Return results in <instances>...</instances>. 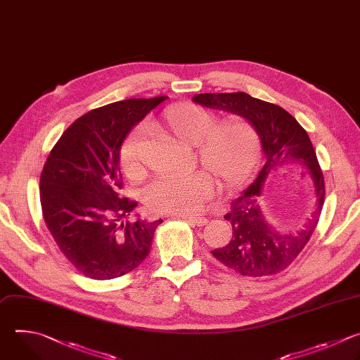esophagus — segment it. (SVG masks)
<instances>
[{
	"label": "esophagus",
	"instance_id": "esophagus-1",
	"mask_svg": "<svg viewBox=\"0 0 360 360\" xmlns=\"http://www.w3.org/2000/svg\"><path fill=\"white\" fill-rule=\"evenodd\" d=\"M184 221H187L188 224H191V226H197V227H202V226H205L207 224V219H204V217H181Z\"/></svg>",
	"mask_w": 360,
	"mask_h": 360
}]
</instances>
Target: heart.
Returning <instances> with one entry per match:
<instances>
[{
  "label": "heart",
  "mask_w": 360,
  "mask_h": 360,
  "mask_svg": "<svg viewBox=\"0 0 360 360\" xmlns=\"http://www.w3.org/2000/svg\"><path fill=\"white\" fill-rule=\"evenodd\" d=\"M219 116L193 103L165 110L159 126L174 139L195 148V158L205 170L165 174L145 191V204L152 212L188 217L200 212L212 197L215 181L224 188L243 186L254 173L261 152L257 127L244 117L220 124ZM145 130L137 129L120 148V165L130 179L146 173Z\"/></svg>",
  "instance_id": "obj_1"
}]
</instances>
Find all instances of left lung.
<instances>
[{
  "label": "left lung",
  "mask_w": 360,
  "mask_h": 360,
  "mask_svg": "<svg viewBox=\"0 0 360 360\" xmlns=\"http://www.w3.org/2000/svg\"><path fill=\"white\" fill-rule=\"evenodd\" d=\"M195 103L237 113L250 120L258 130L265 153V165L255 181L231 202L224 219L233 227V240L211 254L226 266L244 276H271L286 266L304 250L314 234L325 200L322 169L307 130L297 119L278 105L257 99L245 92L200 94ZM300 161L313 172L317 208L307 226L298 235H278L263 219L259 197L262 183L276 167Z\"/></svg>",
  "instance_id": "obj_1"
}]
</instances>
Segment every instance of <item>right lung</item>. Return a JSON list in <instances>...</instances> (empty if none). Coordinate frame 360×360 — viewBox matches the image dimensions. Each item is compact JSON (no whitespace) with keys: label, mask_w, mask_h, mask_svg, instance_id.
Returning <instances> with one entry per match:
<instances>
[{"label":"right lung","mask_w":360,"mask_h":360,"mask_svg":"<svg viewBox=\"0 0 360 360\" xmlns=\"http://www.w3.org/2000/svg\"><path fill=\"white\" fill-rule=\"evenodd\" d=\"M165 99H126L85 113L63 131L44 165V221L60 252L85 276H122L152 250L163 220L129 221L137 202L120 191L119 152L130 129Z\"/></svg>","instance_id":"right-lung-1"}]
</instances>
